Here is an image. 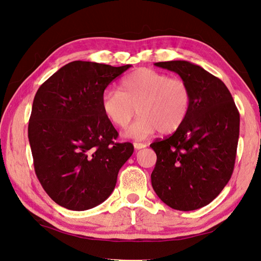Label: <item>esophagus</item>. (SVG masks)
<instances>
[{
  "instance_id": "esophagus-1",
  "label": "esophagus",
  "mask_w": 261,
  "mask_h": 261,
  "mask_svg": "<svg viewBox=\"0 0 261 261\" xmlns=\"http://www.w3.org/2000/svg\"><path fill=\"white\" fill-rule=\"evenodd\" d=\"M147 145L143 144V143H134V147H135L136 149H143L145 148Z\"/></svg>"
}]
</instances>
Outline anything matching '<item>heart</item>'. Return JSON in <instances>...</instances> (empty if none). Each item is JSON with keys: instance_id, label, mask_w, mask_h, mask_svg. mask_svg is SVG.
I'll use <instances>...</instances> for the list:
<instances>
[{"instance_id": "b5f03b06", "label": "heart", "mask_w": 261, "mask_h": 261, "mask_svg": "<svg viewBox=\"0 0 261 261\" xmlns=\"http://www.w3.org/2000/svg\"><path fill=\"white\" fill-rule=\"evenodd\" d=\"M192 92L180 77L149 68L126 76L117 90L105 92L101 109L107 120L116 127H128L133 117H139L127 132L130 138L143 140L159 130L172 134L180 128L188 116Z\"/></svg>"}]
</instances>
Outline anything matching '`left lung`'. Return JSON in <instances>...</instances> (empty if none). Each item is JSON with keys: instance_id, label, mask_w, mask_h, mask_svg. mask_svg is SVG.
Returning <instances> with one entry per match:
<instances>
[{"instance_id": "left-lung-1", "label": "left lung", "mask_w": 261, "mask_h": 261, "mask_svg": "<svg viewBox=\"0 0 261 261\" xmlns=\"http://www.w3.org/2000/svg\"><path fill=\"white\" fill-rule=\"evenodd\" d=\"M188 84L192 103L180 128L150 145L156 154L151 184L169 207L191 211L222 192L234 170L240 113L224 83L187 61L158 62Z\"/></svg>"}]
</instances>
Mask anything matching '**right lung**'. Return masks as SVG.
I'll use <instances>...</instances> for the list:
<instances>
[{
	"instance_id": "obj_1",
	"label": "right lung",
	"mask_w": 261,
	"mask_h": 261,
	"mask_svg": "<svg viewBox=\"0 0 261 261\" xmlns=\"http://www.w3.org/2000/svg\"><path fill=\"white\" fill-rule=\"evenodd\" d=\"M129 67L74 61L36 93L28 125L35 172L62 207L84 211L103 202L134 152L130 143H115L118 133L101 109L105 89Z\"/></svg>"
}]
</instances>
